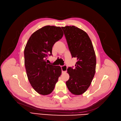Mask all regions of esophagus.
I'll use <instances>...</instances> for the list:
<instances>
[{
    "label": "esophagus",
    "mask_w": 121,
    "mask_h": 121,
    "mask_svg": "<svg viewBox=\"0 0 121 121\" xmlns=\"http://www.w3.org/2000/svg\"><path fill=\"white\" fill-rule=\"evenodd\" d=\"M61 68L62 73L65 72L67 70V66L66 65H63V66H61Z\"/></svg>",
    "instance_id": "esophagus-1"
}]
</instances>
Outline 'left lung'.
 Instances as JSON below:
<instances>
[{"label": "left lung", "instance_id": "8db88e82", "mask_svg": "<svg viewBox=\"0 0 121 121\" xmlns=\"http://www.w3.org/2000/svg\"><path fill=\"white\" fill-rule=\"evenodd\" d=\"M72 57H77L75 68L69 67L66 85L70 92L81 95L88 89L95 73L96 56L92 42L86 33L74 26L61 27Z\"/></svg>", "mask_w": 121, "mask_h": 121}]
</instances>
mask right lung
<instances>
[{
  "label": "right lung",
  "instance_id": "right-lung-1",
  "mask_svg": "<svg viewBox=\"0 0 121 121\" xmlns=\"http://www.w3.org/2000/svg\"><path fill=\"white\" fill-rule=\"evenodd\" d=\"M64 33L60 27L46 26L32 34L24 49L25 65L29 82L34 89L43 95L53 90L61 74L59 65L48 64L47 56L52 55L54 43Z\"/></svg>",
  "mask_w": 121,
  "mask_h": 121
}]
</instances>
